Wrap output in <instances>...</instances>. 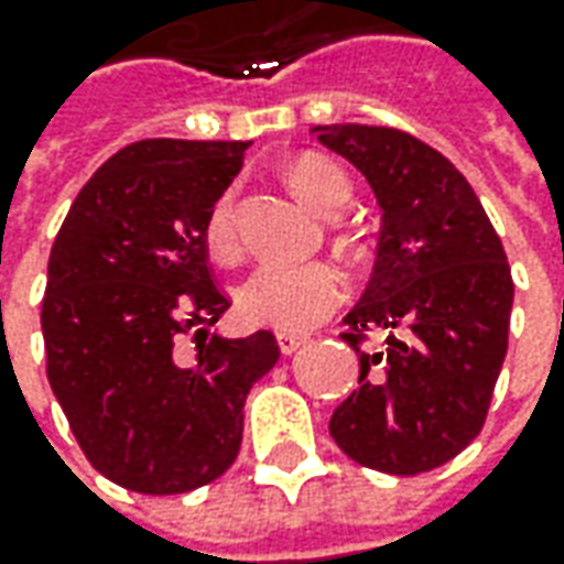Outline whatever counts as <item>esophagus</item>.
<instances>
[{"mask_svg":"<svg viewBox=\"0 0 564 564\" xmlns=\"http://www.w3.org/2000/svg\"><path fill=\"white\" fill-rule=\"evenodd\" d=\"M305 340H308V337H302V334H278V346H281L283 356H293Z\"/></svg>","mask_w":564,"mask_h":564,"instance_id":"34e87169","label":"esophagus"}]
</instances>
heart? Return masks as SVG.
<instances>
[{"instance_id": "b5f03b06", "label": "heart", "mask_w": 564, "mask_h": 564, "mask_svg": "<svg viewBox=\"0 0 564 564\" xmlns=\"http://www.w3.org/2000/svg\"><path fill=\"white\" fill-rule=\"evenodd\" d=\"M286 181L318 215L337 218L352 186L337 162L305 152L286 167ZM205 252L215 262H230L240 249L237 227H234V193L224 189L208 205L203 221ZM346 300V278L337 264L305 262V264H259L249 271L234 290L237 315L252 327H271L283 334H302L315 327Z\"/></svg>"}]
</instances>
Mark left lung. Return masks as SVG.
I'll return each instance as SVG.
<instances>
[{
    "label": "left lung",
    "mask_w": 564,
    "mask_h": 564,
    "mask_svg": "<svg viewBox=\"0 0 564 564\" xmlns=\"http://www.w3.org/2000/svg\"><path fill=\"white\" fill-rule=\"evenodd\" d=\"M315 133L383 208L375 274L340 334L359 352V387L337 405L330 437L365 468L421 475L487 421L509 349L512 271L471 184L437 149L397 127ZM375 329L384 346L365 350Z\"/></svg>",
    "instance_id": "8db88e82"
}]
</instances>
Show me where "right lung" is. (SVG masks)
Instances as JSON below:
<instances>
[{
  "label": "right lung",
  "instance_id": "obj_1",
  "mask_svg": "<svg viewBox=\"0 0 564 564\" xmlns=\"http://www.w3.org/2000/svg\"><path fill=\"white\" fill-rule=\"evenodd\" d=\"M246 147L130 143L77 193L52 243L40 312L52 393L89 465L133 494L221 477L243 443L246 393L281 359L271 330L208 334L230 300L203 221Z\"/></svg>",
  "mask_w": 564,
  "mask_h": 564
}]
</instances>
